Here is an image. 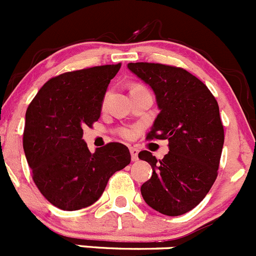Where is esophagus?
<instances>
[{
  "label": "esophagus",
  "instance_id": "1",
  "mask_svg": "<svg viewBox=\"0 0 256 256\" xmlns=\"http://www.w3.org/2000/svg\"><path fill=\"white\" fill-rule=\"evenodd\" d=\"M130 154H131V160H132V161H138V150L136 148V147H130Z\"/></svg>",
  "mask_w": 256,
  "mask_h": 256
}]
</instances>
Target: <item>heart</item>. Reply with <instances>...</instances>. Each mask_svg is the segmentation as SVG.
Returning <instances> with one entry per match:
<instances>
[{
	"instance_id": "1",
	"label": "heart",
	"mask_w": 256,
	"mask_h": 256,
	"mask_svg": "<svg viewBox=\"0 0 256 256\" xmlns=\"http://www.w3.org/2000/svg\"><path fill=\"white\" fill-rule=\"evenodd\" d=\"M120 134L122 136H125V138H130V136H131V130H128V128H121Z\"/></svg>"
}]
</instances>
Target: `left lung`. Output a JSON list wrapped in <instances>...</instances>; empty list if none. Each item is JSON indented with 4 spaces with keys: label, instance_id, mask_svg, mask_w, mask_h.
<instances>
[{
    "label": "left lung",
    "instance_id": "left-lung-1",
    "mask_svg": "<svg viewBox=\"0 0 256 256\" xmlns=\"http://www.w3.org/2000/svg\"><path fill=\"white\" fill-rule=\"evenodd\" d=\"M128 68L156 96L160 114L147 138L168 140V154L160 162L151 152L138 154L152 167L141 194L154 210L182 216L202 202L218 174L224 144L218 102L182 68L154 63H128Z\"/></svg>",
    "mask_w": 256,
    "mask_h": 256
}]
</instances>
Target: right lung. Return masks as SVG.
<instances>
[{
    "label": "right lung",
    "instance_id": "add662e5",
    "mask_svg": "<svg viewBox=\"0 0 256 256\" xmlns=\"http://www.w3.org/2000/svg\"><path fill=\"white\" fill-rule=\"evenodd\" d=\"M121 64L69 72L46 82L26 112L23 150L33 180L63 210L89 207L109 178L131 161L122 144L90 152L82 128L99 120L105 92Z\"/></svg>",
    "mask_w": 256,
    "mask_h": 256
}]
</instances>
